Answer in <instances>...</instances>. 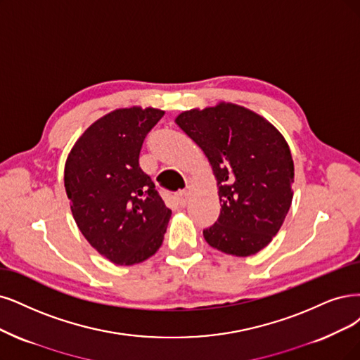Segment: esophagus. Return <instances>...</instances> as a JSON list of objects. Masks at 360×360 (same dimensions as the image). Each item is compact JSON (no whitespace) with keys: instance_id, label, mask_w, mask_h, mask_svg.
Segmentation results:
<instances>
[{"instance_id":"1","label":"esophagus","mask_w":360,"mask_h":360,"mask_svg":"<svg viewBox=\"0 0 360 360\" xmlns=\"http://www.w3.org/2000/svg\"><path fill=\"white\" fill-rule=\"evenodd\" d=\"M188 200H190V193L188 191H179L178 194H176V202H178V205L181 206V207H185L188 205Z\"/></svg>"}]
</instances>
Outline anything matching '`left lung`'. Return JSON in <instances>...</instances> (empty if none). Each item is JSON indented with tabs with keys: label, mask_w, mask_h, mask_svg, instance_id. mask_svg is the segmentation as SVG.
<instances>
[{
	"label": "left lung",
	"mask_w": 360,
	"mask_h": 360,
	"mask_svg": "<svg viewBox=\"0 0 360 360\" xmlns=\"http://www.w3.org/2000/svg\"><path fill=\"white\" fill-rule=\"evenodd\" d=\"M175 123L214 170L221 214L205 240L227 255L249 257L281 230L292 203L294 160L283 135L245 106L219 102L181 112Z\"/></svg>",
	"instance_id": "left-lung-1"
}]
</instances>
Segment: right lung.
I'll use <instances>...</instances> for the list:
<instances>
[{
    "instance_id": "add662e5",
    "label": "right lung",
    "mask_w": 360,
    "mask_h": 360,
    "mask_svg": "<svg viewBox=\"0 0 360 360\" xmlns=\"http://www.w3.org/2000/svg\"><path fill=\"white\" fill-rule=\"evenodd\" d=\"M165 115L157 108H118L90 124L65 163V190L77 227L102 257L139 264L163 243L172 210L139 167L148 131Z\"/></svg>"
}]
</instances>
